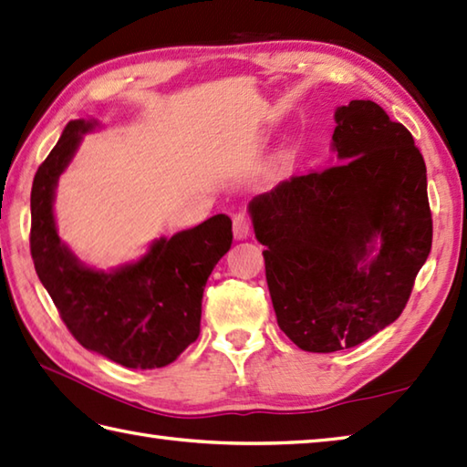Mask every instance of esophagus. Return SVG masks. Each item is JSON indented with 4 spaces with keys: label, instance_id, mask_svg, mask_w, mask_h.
<instances>
[{
    "label": "esophagus",
    "instance_id": "34e87169",
    "mask_svg": "<svg viewBox=\"0 0 467 467\" xmlns=\"http://www.w3.org/2000/svg\"><path fill=\"white\" fill-rule=\"evenodd\" d=\"M233 234L236 241H243L251 234V218L244 213H239L233 218Z\"/></svg>",
    "mask_w": 467,
    "mask_h": 467
}]
</instances>
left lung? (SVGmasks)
Segmentation results:
<instances>
[{
  "instance_id": "left-lung-1",
  "label": "left lung",
  "mask_w": 467,
  "mask_h": 467,
  "mask_svg": "<svg viewBox=\"0 0 467 467\" xmlns=\"http://www.w3.org/2000/svg\"><path fill=\"white\" fill-rule=\"evenodd\" d=\"M334 119L342 163L249 202L277 324L306 352L354 348L395 322L433 239L427 168L407 127L372 100Z\"/></svg>"
}]
</instances>
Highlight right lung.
<instances>
[{"label": "right lung", "instance_id": "right-lung-1", "mask_svg": "<svg viewBox=\"0 0 467 467\" xmlns=\"http://www.w3.org/2000/svg\"><path fill=\"white\" fill-rule=\"evenodd\" d=\"M95 125L70 121L36 171L30 198L34 267L62 322L87 350L125 368L168 367L200 334L206 281L231 249L233 223L216 214L171 239L161 236L140 261L111 271L80 263L60 241L52 206L60 173Z\"/></svg>", "mask_w": 467, "mask_h": 467}]
</instances>
